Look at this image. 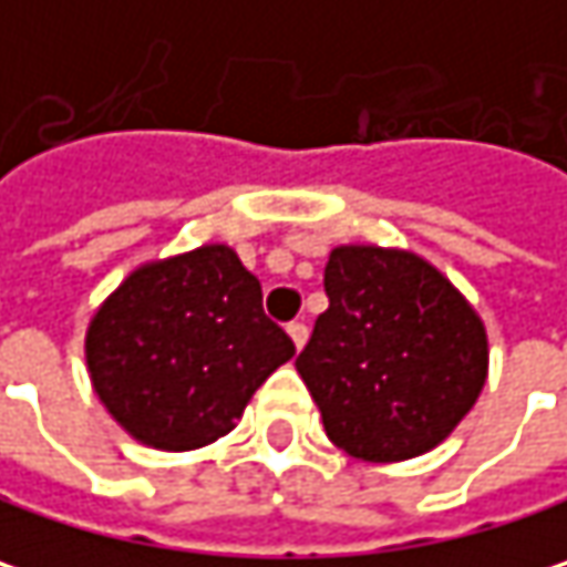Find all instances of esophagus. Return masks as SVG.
<instances>
[{
  "mask_svg": "<svg viewBox=\"0 0 567 567\" xmlns=\"http://www.w3.org/2000/svg\"><path fill=\"white\" fill-rule=\"evenodd\" d=\"M287 332H290V339H293V344H297V348H303L306 339H309V329H306V322H290V326H287Z\"/></svg>",
  "mask_w": 567,
  "mask_h": 567,
  "instance_id": "obj_1",
  "label": "esophagus"
}]
</instances>
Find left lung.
Here are the masks:
<instances>
[{
    "instance_id": "8db88e82",
    "label": "left lung",
    "mask_w": 567,
    "mask_h": 567,
    "mask_svg": "<svg viewBox=\"0 0 567 567\" xmlns=\"http://www.w3.org/2000/svg\"><path fill=\"white\" fill-rule=\"evenodd\" d=\"M329 309L297 358L329 439L364 462L435 449L487 381V336L423 258L342 245L326 264Z\"/></svg>"
}]
</instances>
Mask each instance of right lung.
Returning a JSON list of instances; mask_svg holds the SVG:
<instances>
[{
  "label": "right lung",
  "mask_w": 567,
  "mask_h": 567,
  "mask_svg": "<svg viewBox=\"0 0 567 567\" xmlns=\"http://www.w3.org/2000/svg\"><path fill=\"white\" fill-rule=\"evenodd\" d=\"M293 351L264 316L258 277L225 245L138 267L86 332V364L105 410L164 452L231 432L251 393Z\"/></svg>",
  "instance_id": "obj_1"
}]
</instances>
